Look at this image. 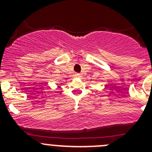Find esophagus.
<instances>
[{
	"instance_id": "34e87169",
	"label": "esophagus",
	"mask_w": 152,
	"mask_h": 152,
	"mask_svg": "<svg viewBox=\"0 0 152 152\" xmlns=\"http://www.w3.org/2000/svg\"><path fill=\"white\" fill-rule=\"evenodd\" d=\"M74 76H76V77H78V78L81 77V74H80V73H75Z\"/></svg>"
}]
</instances>
